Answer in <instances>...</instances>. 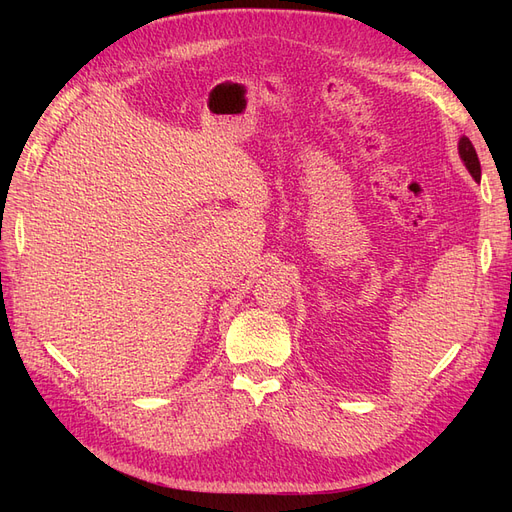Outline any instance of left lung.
<instances>
[{
  "instance_id": "left-lung-1",
  "label": "left lung",
  "mask_w": 512,
  "mask_h": 512,
  "mask_svg": "<svg viewBox=\"0 0 512 512\" xmlns=\"http://www.w3.org/2000/svg\"><path fill=\"white\" fill-rule=\"evenodd\" d=\"M457 151H459V158H461L463 166H466V168H468V173L478 181V179H480V162H478L476 149L472 147V143H470V138H468V136H461V138H459Z\"/></svg>"
}]
</instances>
